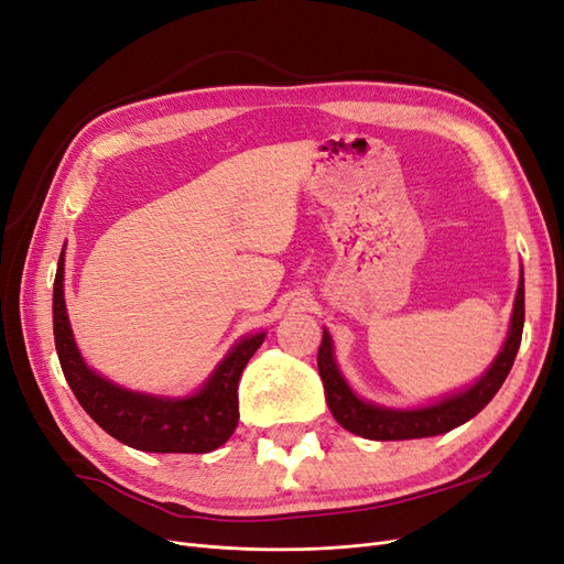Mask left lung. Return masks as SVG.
<instances>
[{
	"label": "left lung",
	"instance_id": "8db88e82",
	"mask_svg": "<svg viewBox=\"0 0 564 564\" xmlns=\"http://www.w3.org/2000/svg\"><path fill=\"white\" fill-rule=\"evenodd\" d=\"M522 327H524V278H520L508 338L499 357L487 369L485 377L468 390L458 392V395H452L447 400L423 406V409H383L377 404L362 402L348 388L344 377H340V371L334 362L332 336L324 332L322 346L317 352V369L324 383V392H327L332 414L346 431L367 440H416V437H433V435L447 433L456 429V425L470 421L475 414H480L489 404V400L497 395L508 377L510 367L516 362V355L522 340Z\"/></svg>",
	"mask_w": 564,
	"mask_h": 564
}]
</instances>
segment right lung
I'll list each match as a JSON object with an SVG mask.
<instances>
[{"instance_id": "obj_1", "label": "right lung", "mask_w": 564, "mask_h": 564, "mask_svg": "<svg viewBox=\"0 0 564 564\" xmlns=\"http://www.w3.org/2000/svg\"><path fill=\"white\" fill-rule=\"evenodd\" d=\"M54 338L61 369L77 402L100 429L127 447L155 454H207L237 429V383L265 334L242 338L193 398L162 400L119 388L84 365L63 299V251L54 280Z\"/></svg>"}]
</instances>
